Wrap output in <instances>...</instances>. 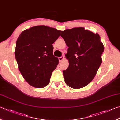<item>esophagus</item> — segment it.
Returning a JSON list of instances; mask_svg holds the SVG:
<instances>
[{
    "label": "esophagus",
    "mask_w": 120,
    "mask_h": 120,
    "mask_svg": "<svg viewBox=\"0 0 120 120\" xmlns=\"http://www.w3.org/2000/svg\"><path fill=\"white\" fill-rule=\"evenodd\" d=\"M64 59V56H62L61 57H60L58 58V60H59V61L60 62H62L63 60Z\"/></svg>",
    "instance_id": "34e87169"
}]
</instances>
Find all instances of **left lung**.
Masks as SVG:
<instances>
[{
	"label": "left lung",
	"instance_id": "1",
	"mask_svg": "<svg viewBox=\"0 0 120 120\" xmlns=\"http://www.w3.org/2000/svg\"><path fill=\"white\" fill-rule=\"evenodd\" d=\"M60 36L68 46V69L63 71L65 82L73 89L86 86L93 80L102 63L104 46L100 35L75 27L62 31Z\"/></svg>",
	"mask_w": 120,
	"mask_h": 120
}]
</instances>
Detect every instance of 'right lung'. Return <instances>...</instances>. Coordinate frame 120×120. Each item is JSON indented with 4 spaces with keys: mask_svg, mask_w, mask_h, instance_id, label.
Returning a JSON list of instances; mask_svg holds the SVG:
<instances>
[{
    "mask_svg": "<svg viewBox=\"0 0 120 120\" xmlns=\"http://www.w3.org/2000/svg\"><path fill=\"white\" fill-rule=\"evenodd\" d=\"M60 33L54 28L41 25L27 29L19 36L16 60L22 76L32 86L43 88L49 84L59 61L53 55L52 44Z\"/></svg>",
    "mask_w": 120,
    "mask_h": 120,
    "instance_id": "right-lung-1",
    "label": "right lung"
}]
</instances>
